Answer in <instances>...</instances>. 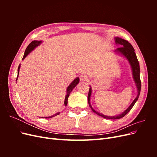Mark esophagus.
Returning a JSON list of instances; mask_svg holds the SVG:
<instances>
[{
    "label": "esophagus",
    "instance_id": "34e87169",
    "mask_svg": "<svg viewBox=\"0 0 157 157\" xmlns=\"http://www.w3.org/2000/svg\"><path fill=\"white\" fill-rule=\"evenodd\" d=\"M88 79V76L86 74L82 73L80 75V80H81V81H86Z\"/></svg>",
    "mask_w": 157,
    "mask_h": 157
}]
</instances>
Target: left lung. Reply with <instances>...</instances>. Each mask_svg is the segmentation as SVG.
Listing matches in <instances>:
<instances>
[{
  "mask_svg": "<svg viewBox=\"0 0 157 157\" xmlns=\"http://www.w3.org/2000/svg\"><path fill=\"white\" fill-rule=\"evenodd\" d=\"M115 42L116 44H118L120 45V47H118V48H117L116 51L118 53H119L122 54V56H124L125 58L128 59V60L129 61V63H130L132 70V74H133V78H134V81L136 82V86L137 88V97L135 98V99L133 102L132 103L130 107H128L126 110L123 112L122 114L119 115L115 116V117H109V116H105L103 115L101 113H99L97 111H96L94 109L92 108V107L90 105V96H91V94H92V88L91 87H90L89 89V92L88 95V104L92 110V111L95 113H96L97 115L101 116L103 118H107V119H119V118H121L122 117H124L126 114L129 112L133 106L134 105V104L137 101V99H138L140 94V91H141V80H140V64H139V61L137 60V56L135 53V50L133 48V46L131 45L129 42L121 39V38L119 37H115Z\"/></svg>",
  "mask_w": 157,
  "mask_h": 157,
  "instance_id": "8db88e82",
  "label": "left lung"
}]
</instances>
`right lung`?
<instances>
[{"label": "right lung", "instance_id": "1", "mask_svg": "<svg viewBox=\"0 0 157 157\" xmlns=\"http://www.w3.org/2000/svg\"><path fill=\"white\" fill-rule=\"evenodd\" d=\"M41 42H42V41H39V40H33V41H32V42H31V43L29 44V46H28L27 47V48H26V50H25V51L24 56H23V58L22 59H24L25 57H26L28 54H29L33 50H34L36 46H39V45L41 43ZM20 65H19L18 69H17V73H18V74H19V71H20ZM17 78H18V75H17V76L16 80H17ZM78 82H79V78H77L76 79H75V80H73V81L71 83V84L69 85V86H68V88H67V95H66V96H65V101H64V104H65V106L67 105V100H68V98H69V96L70 93H71V92H72L73 89L76 86H77V84H78ZM59 113H57L56 114H55V115H52V116L48 117H43V118H52V117H55V116H56V115H59Z\"/></svg>", "mask_w": 157, "mask_h": 157}]
</instances>
